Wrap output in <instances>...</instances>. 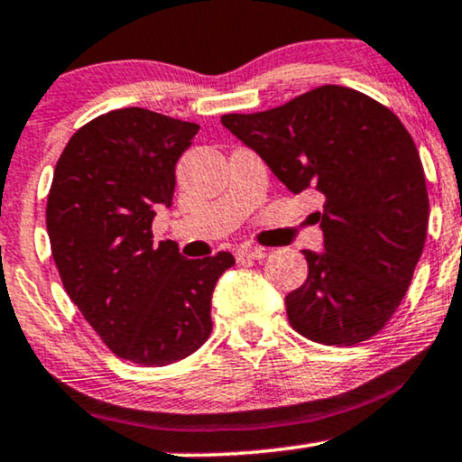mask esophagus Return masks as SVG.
<instances>
[{
	"mask_svg": "<svg viewBox=\"0 0 462 462\" xmlns=\"http://www.w3.org/2000/svg\"><path fill=\"white\" fill-rule=\"evenodd\" d=\"M237 262L242 260H262L266 257V249H260V246H242V249L236 251Z\"/></svg>",
	"mask_w": 462,
	"mask_h": 462,
	"instance_id": "1",
	"label": "esophagus"
}]
</instances>
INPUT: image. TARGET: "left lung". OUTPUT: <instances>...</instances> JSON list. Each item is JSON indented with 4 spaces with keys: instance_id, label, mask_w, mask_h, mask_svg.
Masks as SVG:
<instances>
[{
    "instance_id": "obj_1",
    "label": "left lung",
    "mask_w": 462,
    "mask_h": 462,
    "mask_svg": "<svg viewBox=\"0 0 462 462\" xmlns=\"http://www.w3.org/2000/svg\"><path fill=\"white\" fill-rule=\"evenodd\" d=\"M222 125L300 193L315 189L324 251H304L309 277L286 295L289 321L326 346H355L383 328L408 291L428 236L419 150L394 112L344 86L280 107L225 114Z\"/></svg>"
}]
</instances>
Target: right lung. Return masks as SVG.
<instances>
[{
	"label": "right lung",
	"mask_w": 462,
	"mask_h": 462,
	"mask_svg": "<svg viewBox=\"0 0 462 462\" xmlns=\"http://www.w3.org/2000/svg\"><path fill=\"white\" fill-rule=\"evenodd\" d=\"M200 125L123 107L72 134L54 167L46 226L63 289L121 359L170 365L211 335V295L236 264L220 251L187 260L156 242V209L171 207L176 162Z\"/></svg>",
	"instance_id": "1"
}]
</instances>
